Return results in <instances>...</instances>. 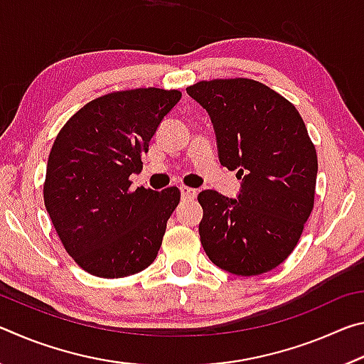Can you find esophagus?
I'll return each mask as SVG.
<instances>
[{"label": "esophagus", "instance_id": "obj_1", "mask_svg": "<svg viewBox=\"0 0 364 364\" xmlns=\"http://www.w3.org/2000/svg\"><path fill=\"white\" fill-rule=\"evenodd\" d=\"M180 191H181V197L183 199H196V196H197V191L194 189V188H189V186H181L180 188Z\"/></svg>", "mask_w": 364, "mask_h": 364}]
</instances>
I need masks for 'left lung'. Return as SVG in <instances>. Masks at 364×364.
<instances>
[{
  "mask_svg": "<svg viewBox=\"0 0 364 364\" xmlns=\"http://www.w3.org/2000/svg\"><path fill=\"white\" fill-rule=\"evenodd\" d=\"M213 123L220 164L242 180L237 199L197 196L199 234L212 263L237 276L274 269L292 254L315 204L316 149L299 110L250 78L186 88Z\"/></svg>",
  "mask_w": 364,
  "mask_h": 364,
  "instance_id": "8db88e82",
  "label": "left lung"
}]
</instances>
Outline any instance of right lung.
<instances>
[{"mask_svg":"<svg viewBox=\"0 0 364 364\" xmlns=\"http://www.w3.org/2000/svg\"><path fill=\"white\" fill-rule=\"evenodd\" d=\"M178 90L138 88L97 97L73 114L49 152L45 207L78 267L97 278H125L156 260L180 189H130L141 154Z\"/></svg>","mask_w":364,"mask_h":364,"instance_id":"add662e5","label":"right lung"}]
</instances>
